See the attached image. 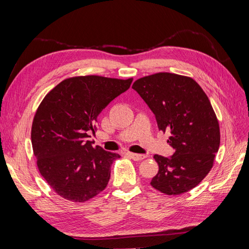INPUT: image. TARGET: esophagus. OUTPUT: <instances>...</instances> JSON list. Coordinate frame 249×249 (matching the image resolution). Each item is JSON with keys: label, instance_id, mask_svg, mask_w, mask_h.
Listing matches in <instances>:
<instances>
[{"label": "esophagus", "instance_id": "esophagus-1", "mask_svg": "<svg viewBox=\"0 0 249 249\" xmlns=\"http://www.w3.org/2000/svg\"><path fill=\"white\" fill-rule=\"evenodd\" d=\"M126 156L130 157L131 159H133L134 161H140L143 160L146 157L145 155H140V154H134V153H126Z\"/></svg>", "mask_w": 249, "mask_h": 249}]
</instances>
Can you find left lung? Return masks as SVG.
<instances>
[{"label": "left lung", "mask_w": 249, "mask_h": 249, "mask_svg": "<svg viewBox=\"0 0 249 249\" xmlns=\"http://www.w3.org/2000/svg\"><path fill=\"white\" fill-rule=\"evenodd\" d=\"M154 112L159 130L168 131L170 158L155 155L159 171L150 185L167 195L196 187L212 169L220 144L218 119L207 94L192 78L158 72L132 86Z\"/></svg>", "instance_id": "left-lung-1"}]
</instances>
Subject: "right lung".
<instances>
[{"mask_svg":"<svg viewBox=\"0 0 249 249\" xmlns=\"http://www.w3.org/2000/svg\"><path fill=\"white\" fill-rule=\"evenodd\" d=\"M133 79L79 76L65 79L44 96L32 124L31 140L37 167L60 196L84 202L102 192L118 154L93 146L87 138L97 116Z\"/></svg>","mask_w":249,"mask_h":249,"instance_id":"add662e5","label":"right lung"}]
</instances>
